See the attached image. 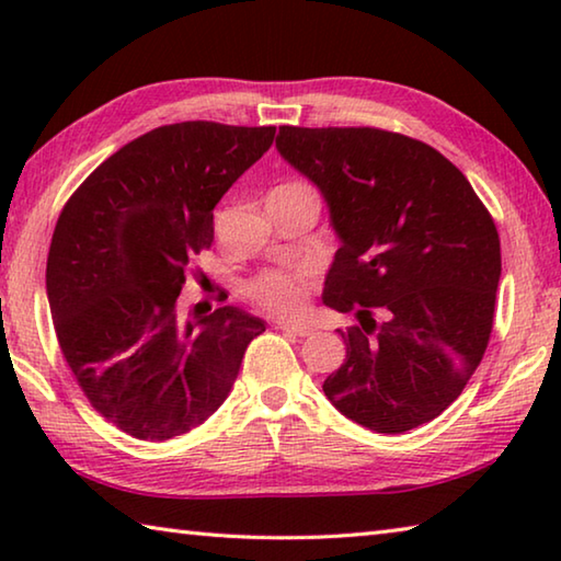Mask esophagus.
<instances>
[{
  "instance_id": "obj_1",
  "label": "esophagus",
  "mask_w": 561,
  "mask_h": 561,
  "mask_svg": "<svg viewBox=\"0 0 561 561\" xmlns=\"http://www.w3.org/2000/svg\"><path fill=\"white\" fill-rule=\"evenodd\" d=\"M277 329L287 331V334H294V336H311V334H314V329H311V327L294 324V321H277Z\"/></svg>"
}]
</instances>
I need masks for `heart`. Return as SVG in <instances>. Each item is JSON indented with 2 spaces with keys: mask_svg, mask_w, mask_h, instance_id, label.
<instances>
[{
  "mask_svg": "<svg viewBox=\"0 0 561 561\" xmlns=\"http://www.w3.org/2000/svg\"><path fill=\"white\" fill-rule=\"evenodd\" d=\"M279 187L311 190L314 187L304 180H289ZM247 297L257 304L260 309H267L272 314H297L304 307L309 294V272L307 270H264L257 277L247 282Z\"/></svg>",
  "mask_w": 561,
  "mask_h": 561,
  "instance_id": "1",
  "label": "heart"
}]
</instances>
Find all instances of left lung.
<instances>
[{"instance_id":"8db88e82","label":"left lung","mask_w":561,"mask_h":561,"mask_svg":"<svg viewBox=\"0 0 561 561\" xmlns=\"http://www.w3.org/2000/svg\"><path fill=\"white\" fill-rule=\"evenodd\" d=\"M277 150L327 197L341 247L324 301L358 319L327 398L376 433L433 421L485 356L495 220L448 158L401 133L279 126Z\"/></svg>"}]
</instances>
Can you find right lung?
Returning <instances> with one entry per match:
<instances>
[{
	"instance_id": "obj_1",
	"label": "right lung",
	"mask_w": 561,
	"mask_h": 561,
	"mask_svg": "<svg viewBox=\"0 0 561 561\" xmlns=\"http://www.w3.org/2000/svg\"><path fill=\"white\" fill-rule=\"evenodd\" d=\"M274 130L160 126L103 160L64 205L46 260L56 339L93 411L133 438L168 440L205 423L264 331L234 307L185 317L178 297L213 247L215 205Z\"/></svg>"
}]
</instances>
